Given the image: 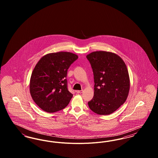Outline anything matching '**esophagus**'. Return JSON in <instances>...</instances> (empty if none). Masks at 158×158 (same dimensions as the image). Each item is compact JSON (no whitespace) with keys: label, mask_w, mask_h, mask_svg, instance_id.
I'll return each mask as SVG.
<instances>
[{"label":"esophagus","mask_w":158,"mask_h":158,"mask_svg":"<svg viewBox=\"0 0 158 158\" xmlns=\"http://www.w3.org/2000/svg\"><path fill=\"white\" fill-rule=\"evenodd\" d=\"M82 92L83 90H79L76 91V93H77V94H81V93H82Z\"/></svg>","instance_id":"34e87169"}]
</instances>
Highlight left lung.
<instances>
[{
  "label": "left lung",
  "instance_id": "obj_1",
  "mask_svg": "<svg viewBox=\"0 0 158 158\" xmlns=\"http://www.w3.org/2000/svg\"><path fill=\"white\" fill-rule=\"evenodd\" d=\"M94 79V97L88 102L90 110L100 115H108L117 110L127 98L130 79L127 68L118 55L104 51L86 56Z\"/></svg>",
  "mask_w": 158,
  "mask_h": 158
}]
</instances>
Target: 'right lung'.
I'll return each mask as SVG.
<instances>
[{
  "mask_svg": "<svg viewBox=\"0 0 158 158\" xmlns=\"http://www.w3.org/2000/svg\"><path fill=\"white\" fill-rule=\"evenodd\" d=\"M77 59L75 54L58 52L46 54L38 62L31 77L30 93L44 111L57 112L69 104L73 94L68 90V70Z\"/></svg>",
  "mask_w": 158,
  "mask_h": 158,
  "instance_id": "right-lung-1",
  "label": "right lung"
}]
</instances>
